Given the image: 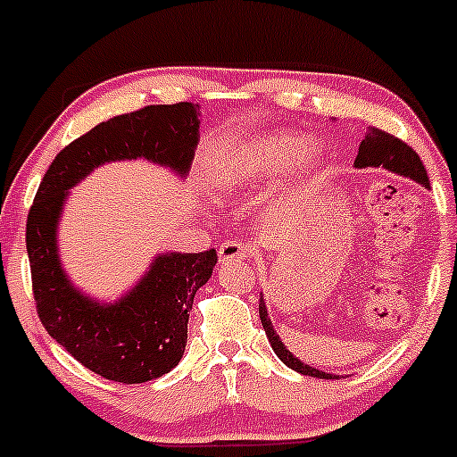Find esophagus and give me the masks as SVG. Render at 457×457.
Here are the masks:
<instances>
[{"mask_svg":"<svg viewBox=\"0 0 457 457\" xmlns=\"http://www.w3.org/2000/svg\"><path fill=\"white\" fill-rule=\"evenodd\" d=\"M220 262L229 265V262H241L247 258V245L243 241H237V238H229V241H223L219 247Z\"/></svg>","mask_w":457,"mask_h":457,"instance_id":"obj_1","label":"esophagus"}]
</instances>
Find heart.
<instances>
[{"label":"heart","mask_w":457,"mask_h":457,"mask_svg":"<svg viewBox=\"0 0 457 457\" xmlns=\"http://www.w3.org/2000/svg\"><path fill=\"white\" fill-rule=\"evenodd\" d=\"M327 163L322 143L305 141L289 132H274L243 143L219 170L216 190L223 196L250 195L287 172L283 192L296 196L320 177Z\"/></svg>","instance_id":"1"}]
</instances>
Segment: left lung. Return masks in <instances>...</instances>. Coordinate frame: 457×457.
Here are the masks:
<instances>
[{"label":"left lung","instance_id":"1","mask_svg":"<svg viewBox=\"0 0 457 457\" xmlns=\"http://www.w3.org/2000/svg\"><path fill=\"white\" fill-rule=\"evenodd\" d=\"M353 165H356V168H385L389 170V172L400 174V177L413 179V181L420 183L422 187H431L428 186L427 170L425 165H422L420 156H418L407 143L386 135V132L378 130V128H370V130L365 132V139H362L361 147H358V156ZM258 314H261L262 329H265L271 349H274L276 356H278L289 370L303 373V376L322 378V380H331V378H336L334 373H325L320 370H314V367L305 365V362L298 361V358L285 347V343L280 340V336L276 334L274 325H271L270 316H267V307H265V301H262V294H261V303H258Z\"/></svg>","mask_w":457,"mask_h":457}]
</instances>
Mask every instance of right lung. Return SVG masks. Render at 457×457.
Returning <instances> with one entry per match:
<instances>
[{
	"mask_svg": "<svg viewBox=\"0 0 457 457\" xmlns=\"http://www.w3.org/2000/svg\"><path fill=\"white\" fill-rule=\"evenodd\" d=\"M195 104L147 105L108 119L63 147L41 179L26 223L32 294L46 331L81 365L105 380L139 385L172 371L187 343L196 289L210 280L216 250L163 252L114 303L75 287L62 267L57 229L71 190L112 161L145 159L187 177L199 143Z\"/></svg>",
	"mask_w": 457,
	"mask_h": 457,
	"instance_id": "right-lung-1",
	"label": "right lung"
}]
</instances>
